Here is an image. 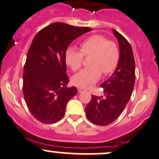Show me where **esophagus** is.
Listing matches in <instances>:
<instances>
[{
	"instance_id": "1",
	"label": "esophagus",
	"mask_w": 159,
	"mask_h": 159,
	"mask_svg": "<svg viewBox=\"0 0 159 159\" xmlns=\"http://www.w3.org/2000/svg\"><path fill=\"white\" fill-rule=\"evenodd\" d=\"M78 92H82L84 90H85V89H84L82 88H78Z\"/></svg>"
}]
</instances>
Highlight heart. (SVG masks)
I'll use <instances>...</instances> for the list:
<instances>
[{
    "label": "heart",
    "instance_id": "heart-1",
    "mask_svg": "<svg viewBox=\"0 0 159 159\" xmlns=\"http://www.w3.org/2000/svg\"><path fill=\"white\" fill-rule=\"evenodd\" d=\"M81 50L69 48L66 52V62L73 71L79 70L84 57L91 56L89 68L83 69L72 78L78 88H88L100 78L102 72L109 75L115 71L119 60V50L114 41L107 40L102 34H93L80 43Z\"/></svg>",
    "mask_w": 159,
    "mask_h": 159
}]
</instances>
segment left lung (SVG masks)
I'll list each match as a JSON object with an SVG mask.
<instances>
[{
	"mask_svg": "<svg viewBox=\"0 0 159 159\" xmlns=\"http://www.w3.org/2000/svg\"><path fill=\"white\" fill-rule=\"evenodd\" d=\"M113 33L119 43L118 66L112 75L100 84L103 97L92 95L85 108L89 121L100 126L109 125L120 116L130 100L135 82V61L131 46L116 30L113 29Z\"/></svg>",
	"mask_w": 159,
	"mask_h": 159,
	"instance_id": "1",
	"label": "left lung"
}]
</instances>
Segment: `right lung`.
<instances>
[{"label":"right lung","mask_w":159,"mask_h":159,"mask_svg":"<svg viewBox=\"0 0 159 159\" xmlns=\"http://www.w3.org/2000/svg\"><path fill=\"white\" fill-rule=\"evenodd\" d=\"M90 30L55 22L34 36L24 66L22 91L26 105L38 121L53 124L63 118L66 104L78 91L75 87L66 88L69 78L66 52L75 39Z\"/></svg>","instance_id":"1"}]
</instances>
